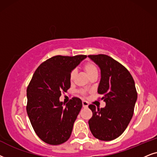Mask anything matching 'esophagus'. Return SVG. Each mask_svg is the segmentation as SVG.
<instances>
[{"label":"esophagus","instance_id":"obj_1","mask_svg":"<svg viewBox=\"0 0 157 157\" xmlns=\"http://www.w3.org/2000/svg\"><path fill=\"white\" fill-rule=\"evenodd\" d=\"M88 105H89L88 103H87V101H85V100H83V101H82V106H83V107L87 108V107H88Z\"/></svg>","mask_w":157,"mask_h":157}]
</instances>
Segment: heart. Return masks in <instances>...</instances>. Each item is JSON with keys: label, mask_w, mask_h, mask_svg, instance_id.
<instances>
[{"label": "heart", "mask_w": 157, "mask_h": 157, "mask_svg": "<svg viewBox=\"0 0 157 157\" xmlns=\"http://www.w3.org/2000/svg\"><path fill=\"white\" fill-rule=\"evenodd\" d=\"M84 69L88 76L91 75L92 74H93V73L98 72V69L96 67V66L93 63H92V62H87V63H85L84 64ZM75 75H76V72H75V70L71 71L70 74V81L74 80Z\"/></svg>", "instance_id": "b5f03b06"}]
</instances>
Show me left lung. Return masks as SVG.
<instances>
[{
  "label": "left lung",
  "mask_w": 157,
  "mask_h": 157,
  "mask_svg": "<svg viewBox=\"0 0 157 157\" xmlns=\"http://www.w3.org/2000/svg\"><path fill=\"white\" fill-rule=\"evenodd\" d=\"M99 67L101 78L98 93L105 107H88L93 116L88 121L90 130L96 139L112 141L124 133L132 118L137 92L135 82L127 69L105 54L89 55Z\"/></svg>",
  "instance_id": "8db88e82"
}]
</instances>
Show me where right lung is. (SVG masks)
<instances>
[{
	"label": "right lung",
	"mask_w": 157,
	"mask_h": 157,
	"mask_svg": "<svg viewBox=\"0 0 157 157\" xmlns=\"http://www.w3.org/2000/svg\"><path fill=\"white\" fill-rule=\"evenodd\" d=\"M87 57L55 56L39 66L26 90V111L36 135L51 145L67 141L81 108L82 100L73 98L68 103L59 100L70 87V74Z\"/></svg>",
	"instance_id": "right-lung-1"
}]
</instances>
